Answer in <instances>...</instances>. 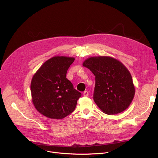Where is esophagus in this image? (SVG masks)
Wrapping results in <instances>:
<instances>
[{
    "mask_svg": "<svg viewBox=\"0 0 158 158\" xmlns=\"http://www.w3.org/2000/svg\"><path fill=\"white\" fill-rule=\"evenodd\" d=\"M88 95H89V93H88L87 91H84V92L83 93V96H84V97H87V96H88Z\"/></svg>",
    "mask_w": 158,
    "mask_h": 158,
    "instance_id": "obj_1",
    "label": "esophagus"
}]
</instances>
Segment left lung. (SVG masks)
Returning <instances> with one entry per match:
<instances>
[{
    "label": "left lung",
    "instance_id": "left-lung-1",
    "mask_svg": "<svg viewBox=\"0 0 158 158\" xmlns=\"http://www.w3.org/2000/svg\"><path fill=\"white\" fill-rule=\"evenodd\" d=\"M82 65L96 77L94 101L104 113L116 114L130 106L135 87L130 72L121 62L99 56L87 58Z\"/></svg>",
    "mask_w": 158,
    "mask_h": 158
}]
</instances>
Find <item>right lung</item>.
I'll return each mask as SVG.
<instances>
[{
  "label": "right lung",
  "instance_id": "right-lung-1",
  "mask_svg": "<svg viewBox=\"0 0 158 158\" xmlns=\"http://www.w3.org/2000/svg\"><path fill=\"white\" fill-rule=\"evenodd\" d=\"M73 57L56 56L45 62L34 74L31 91L32 103L44 116L62 119L76 108L81 93L66 78Z\"/></svg>",
  "mask_w": 158,
  "mask_h": 158
}]
</instances>
